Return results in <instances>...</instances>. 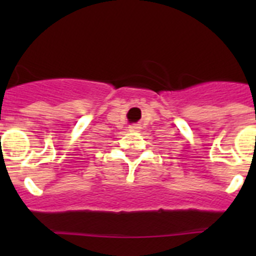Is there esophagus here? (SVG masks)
<instances>
[{"label":"esophagus","mask_w":256,"mask_h":256,"mask_svg":"<svg viewBox=\"0 0 256 256\" xmlns=\"http://www.w3.org/2000/svg\"><path fill=\"white\" fill-rule=\"evenodd\" d=\"M141 126L138 124H133V126H130V132H138Z\"/></svg>","instance_id":"obj_1"}]
</instances>
